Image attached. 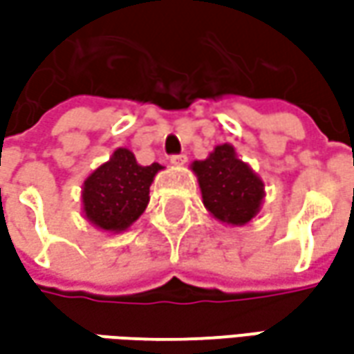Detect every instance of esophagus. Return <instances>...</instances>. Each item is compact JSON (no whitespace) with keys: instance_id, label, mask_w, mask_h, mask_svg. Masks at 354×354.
Listing matches in <instances>:
<instances>
[{"instance_id":"1","label":"esophagus","mask_w":354,"mask_h":354,"mask_svg":"<svg viewBox=\"0 0 354 354\" xmlns=\"http://www.w3.org/2000/svg\"><path fill=\"white\" fill-rule=\"evenodd\" d=\"M169 159L173 165H185V163H187V156H185V153H175V156H171Z\"/></svg>"}]
</instances>
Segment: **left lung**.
I'll use <instances>...</instances> for the list:
<instances>
[{
	"label": "left lung",
	"instance_id": "8db88e82",
	"mask_svg": "<svg viewBox=\"0 0 354 354\" xmlns=\"http://www.w3.org/2000/svg\"><path fill=\"white\" fill-rule=\"evenodd\" d=\"M203 203L209 211L228 225H246L260 211L264 183L240 161L232 145H216L205 161H195Z\"/></svg>",
	"mask_w": 354,
	"mask_h": 354
}]
</instances>
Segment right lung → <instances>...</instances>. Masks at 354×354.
I'll use <instances>...</instances> for the list:
<instances>
[{"mask_svg":"<svg viewBox=\"0 0 354 354\" xmlns=\"http://www.w3.org/2000/svg\"><path fill=\"white\" fill-rule=\"evenodd\" d=\"M159 169H163L159 163L143 167L129 149H116L112 159L84 181L86 218L104 230H126L145 211L149 187Z\"/></svg>","mask_w":354,"mask_h":354,"instance_id":"1","label":"right lung"}]
</instances>
